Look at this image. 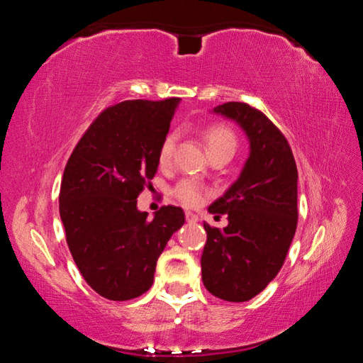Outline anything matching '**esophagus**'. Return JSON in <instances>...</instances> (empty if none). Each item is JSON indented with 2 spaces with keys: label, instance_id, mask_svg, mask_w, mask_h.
Returning a JSON list of instances; mask_svg holds the SVG:
<instances>
[{
  "label": "esophagus",
  "instance_id": "obj_1",
  "mask_svg": "<svg viewBox=\"0 0 363 363\" xmlns=\"http://www.w3.org/2000/svg\"><path fill=\"white\" fill-rule=\"evenodd\" d=\"M186 218H187V223H199L200 220V218H199V214H195V213H192V211H186Z\"/></svg>",
  "mask_w": 363,
  "mask_h": 363
}]
</instances>
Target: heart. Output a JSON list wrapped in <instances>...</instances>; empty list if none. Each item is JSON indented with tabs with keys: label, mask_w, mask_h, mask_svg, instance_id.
<instances>
[{
	"label": "heart",
	"mask_w": 363,
	"mask_h": 363,
	"mask_svg": "<svg viewBox=\"0 0 363 363\" xmlns=\"http://www.w3.org/2000/svg\"><path fill=\"white\" fill-rule=\"evenodd\" d=\"M177 136L176 133H169L167 138L163 139L162 145H160V162L168 163L171 157H173L174 147H176ZM205 143L208 147V152H216V150H230L235 152L237 147V139L235 134L230 130H227L224 126H211L208 128L205 133ZM174 195L179 199L184 205L187 206H196L203 201L205 196V187L201 184L192 179V177H187V179H182L177 186L174 187Z\"/></svg>",
	"instance_id": "1"
}]
</instances>
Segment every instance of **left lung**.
I'll return each instance as SVG.
<instances>
[{
    "instance_id": "8db88e82",
    "label": "left lung",
    "mask_w": 363,
    "mask_h": 363,
    "mask_svg": "<svg viewBox=\"0 0 363 363\" xmlns=\"http://www.w3.org/2000/svg\"><path fill=\"white\" fill-rule=\"evenodd\" d=\"M213 113L235 121L250 143L237 181L208 208L227 214L223 230L205 225L201 280L208 291L230 303L259 294L275 279L298 224V169L290 144L259 110L227 102Z\"/></svg>"
}]
</instances>
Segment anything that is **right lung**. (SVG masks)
<instances>
[{"label":"right lung","mask_w":363,"mask_h":363,"mask_svg":"<svg viewBox=\"0 0 363 363\" xmlns=\"http://www.w3.org/2000/svg\"><path fill=\"white\" fill-rule=\"evenodd\" d=\"M179 102L136 99L106 108L67 162L59 195L67 245L83 279L107 299L149 290L160 255L186 223L179 206H162L153 219L138 210Z\"/></svg>","instance_id":"obj_1"}]
</instances>
